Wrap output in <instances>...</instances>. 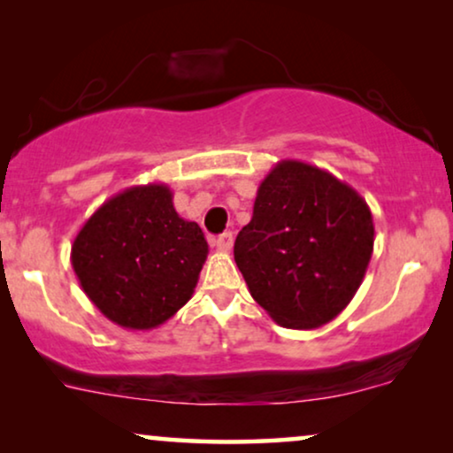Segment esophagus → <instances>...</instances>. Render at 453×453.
Wrapping results in <instances>:
<instances>
[{"mask_svg":"<svg viewBox=\"0 0 453 453\" xmlns=\"http://www.w3.org/2000/svg\"><path fill=\"white\" fill-rule=\"evenodd\" d=\"M215 246H217V250H221V253H230L232 246H234V234L223 232L221 236L215 240Z\"/></svg>","mask_w":453,"mask_h":453,"instance_id":"esophagus-1","label":"esophagus"}]
</instances>
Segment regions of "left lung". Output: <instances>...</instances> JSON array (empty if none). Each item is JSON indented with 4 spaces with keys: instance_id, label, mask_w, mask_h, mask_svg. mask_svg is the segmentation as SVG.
Returning <instances> with one entry per match:
<instances>
[{
    "instance_id": "1",
    "label": "left lung",
    "mask_w": 453,
    "mask_h": 453,
    "mask_svg": "<svg viewBox=\"0 0 453 453\" xmlns=\"http://www.w3.org/2000/svg\"><path fill=\"white\" fill-rule=\"evenodd\" d=\"M374 250L365 200L328 171L280 160L234 242L249 293L284 328L328 324L364 282Z\"/></svg>"
}]
</instances>
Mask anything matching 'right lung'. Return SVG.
<instances>
[{
	"label": "right lung",
	"mask_w": 453,
	"mask_h": 453,
	"mask_svg": "<svg viewBox=\"0 0 453 453\" xmlns=\"http://www.w3.org/2000/svg\"><path fill=\"white\" fill-rule=\"evenodd\" d=\"M207 255L203 230L177 215L169 186L148 184L108 198L83 223L71 263L102 316L152 330L192 299Z\"/></svg>",
	"instance_id": "add662e5"
}]
</instances>
